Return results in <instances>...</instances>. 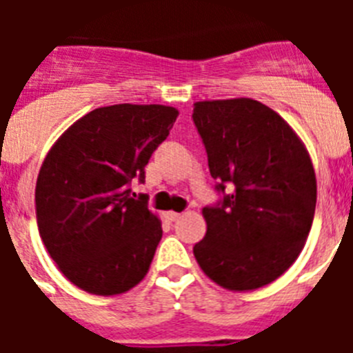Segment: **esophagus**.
Wrapping results in <instances>:
<instances>
[{
    "label": "esophagus",
    "instance_id": "1",
    "mask_svg": "<svg viewBox=\"0 0 353 353\" xmlns=\"http://www.w3.org/2000/svg\"><path fill=\"white\" fill-rule=\"evenodd\" d=\"M165 218L166 220H170V221H176L181 218V212H174V210H168V212H165Z\"/></svg>",
    "mask_w": 353,
    "mask_h": 353
}]
</instances>
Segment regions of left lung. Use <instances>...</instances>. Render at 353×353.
I'll list each match as a JSON object with an SVG mask.
<instances>
[{
  "mask_svg": "<svg viewBox=\"0 0 353 353\" xmlns=\"http://www.w3.org/2000/svg\"><path fill=\"white\" fill-rule=\"evenodd\" d=\"M194 124L203 139L220 207H205L207 234L194 245L199 268L229 291H254L293 265L317 203L312 157L295 130L252 99L201 101Z\"/></svg>",
  "mask_w": 353,
  "mask_h": 353,
  "instance_id": "left-lung-1",
  "label": "left lung"
}]
</instances>
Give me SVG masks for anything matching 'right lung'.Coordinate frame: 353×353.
<instances>
[{"label":"right lung","instance_id":"right-lung-1","mask_svg":"<svg viewBox=\"0 0 353 353\" xmlns=\"http://www.w3.org/2000/svg\"><path fill=\"white\" fill-rule=\"evenodd\" d=\"M177 112L161 104L97 108L47 152L36 179V220L49 256L85 293H126L146 276L163 229L128 185L170 133Z\"/></svg>","mask_w":353,"mask_h":353}]
</instances>
